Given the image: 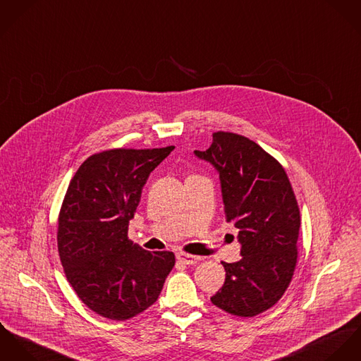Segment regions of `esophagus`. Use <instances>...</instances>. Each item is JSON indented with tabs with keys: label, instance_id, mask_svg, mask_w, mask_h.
Listing matches in <instances>:
<instances>
[{
	"label": "esophagus",
	"instance_id": "obj_1",
	"mask_svg": "<svg viewBox=\"0 0 361 361\" xmlns=\"http://www.w3.org/2000/svg\"><path fill=\"white\" fill-rule=\"evenodd\" d=\"M177 260H180L181 263L184 264H197L200 260V256H192V255H188V253H177Z\"/></svg>",
	"mask_w": 361,
	"mask_h": 361
}]
</instances>
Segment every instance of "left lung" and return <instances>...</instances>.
Listing matches in <instances>:
<instances>
[{
  "instance_id": "1",
  "label": "left lung",
  "mask_w": 361,
  "mask_h": 361,
  "mask_svg": "<svg viewBox=\"0 0 361 361\" xmlns=\"http://www.w3.org/2000/svg\"><path fill=\"white\" fill-rule=\"evenodd\" d=\"M194 154L219 173L242 256L221 262L226 281L210 300L234 316H257L280 300L296 266L300 213L289 178L260 145L234 133H214L210 148Z\"/></svg>"
}]
</instances>
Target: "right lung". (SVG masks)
Returning a JSON list of instances; mask_svg holds the SVG:
<instances>
[{
    "label": "right lung",
    "instance_id": "right-lung-1",
    "mask_svg": "<svg viewBox=\"0 0 361 361\" xmlns=\"http://www.w3.org/2000/svg\"><path fill=\"white\" fill-rule=\"evenodd\" d=\"M174 147L111 149L82 161L58 219V250L81 302L109 320H128L161 295L173 252H148L127 238L151 171Z\"/></svg>",
    "mask_w": 361,
    "mask_h": 361
}]
</instances>
